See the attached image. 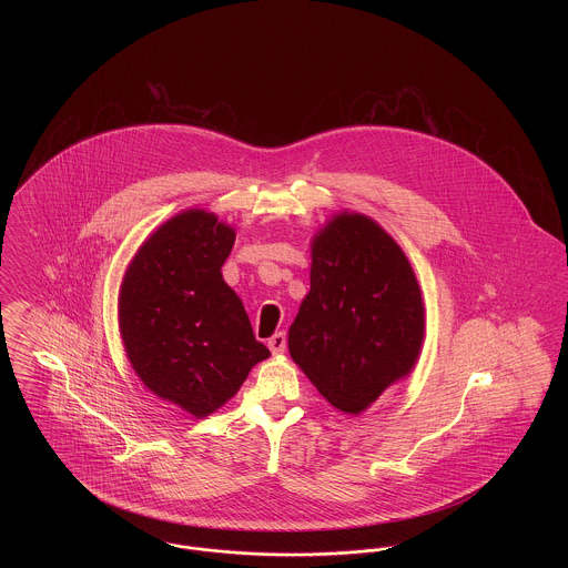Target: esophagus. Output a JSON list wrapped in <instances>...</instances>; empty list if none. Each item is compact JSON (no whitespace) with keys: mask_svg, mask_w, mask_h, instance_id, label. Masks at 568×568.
<instances>
[{"mask_svg":"<svg viewBox=\"0 0 568 568\" xmlns=\"http://www.w3.org/2000/svg\"><path fill=\"white\" fill-rule=\"evenodd\" d=\"M268 349H271L274 355L285 353V349H287V336H285V332H276V334L272 336L271 341H268Z\"/></svg>","mask_w":568,"mask_h":568,"instance_id":"34e87169","label":"esophagus"}]
</instances>
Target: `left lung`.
Masks as SVG:
<instances>
[{
    "label": "left lung",
    "instance_id": "left-lung-1",
    "mask_svg": "<svg viewBox=\"0 0 568 568\" xmlns=\"http://www.w3.org/2000/svg\"><path fill=\"white\" fill-rule=\"evenodd\" d=\"M422 341V292L403 248L368 216H334L290 327L294 362L329 405L357 415L410 373Z\"/></svg>",
    "mask_w": 568,
    "mask_h": 568
}]
</instances>
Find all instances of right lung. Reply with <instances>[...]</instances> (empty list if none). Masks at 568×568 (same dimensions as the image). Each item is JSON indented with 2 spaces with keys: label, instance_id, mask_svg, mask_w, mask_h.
Listing matches in <instances>:
<instances>
[{
  "label": "right lung",
  "instance_id": "obj_1",
  "mask_svg": "<svg viewBox=\"0 0 568 568\" xmlns=\"http://www.w3.org/2000/svg\"><path fill=\"white\" fill-rule=\"evenodd\" d=\"M234 230L204 211L172 216L125 272L119 324L142 383L195 417L225 405L271 352L221 276Z\"/></svg>",
  "mask_w": 568,
  "mask_h": 568
}]
</instances>
